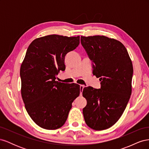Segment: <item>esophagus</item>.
I'll return each mask as SVG.
<instances>
[{
  "label": "esophagus",
  "mask_w": 149,
  "mask_h": 149,
  "mask_svg": "<svg viewBox=\"0 0 149 149\" xmlns=\"http://www.w3.org/2000/svg\"><path fill=\"white\" fill-rule=\"evenodd\" d=\"M84 87H85V86H84V85H80V91H81V94L82 93V91H83V89L84 88Z\"/></svg>",
  "instance_id": "obj_1"
}]
</instances>
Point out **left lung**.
I'll return each instance as SVG.
<instances>
[{
	"instance_id": "obj_1",
	"label": "left lung",
	"mask_w": 149,
	"mask_h": 149,
	"mask_svg": "<svg viewBox=\"0 0 149 149\" xmlns=\"http://www.w3.org/2000/svg\"><path fill=\"white\" fill-rule=\"evenodd\" d=\"M81 43L93 62V73L100 78L101 89L84 88L87 104L83 109L88 127L102 130L120 119L132 93L133 66L124 45L104 35L81 37Z\"/></svg>"
}]
</instances>
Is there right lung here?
Masks as SVG:
<instances>
[{
	"label": "right lung",
	"instance_id": "obj_1",
	"mask_svg": "<svg viewBox=\"0 0 149 149\" xmlns=\"http://www.w3.org/2000/svg\"><path fill=\"white\" fill-rule=\"evenodd\" d=\"M79 43V36L54 34L35 39L26 50L20 70L21 94L29 115L43 129L62 127L79 95L76 84L55 81L59 71L65 70L66 55Z\"/></svg>",
	"mask_w": 149,
	"mask_h": 149
}]
</instances>
